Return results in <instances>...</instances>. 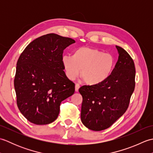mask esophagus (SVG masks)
<instances>
[{
  "label": "esophagus",
  "instance_id": "obj_1",
  "mask_svg": "<svg viewBox=\"0 0 153 153\" xmlns=\"http://www.w3.org/2000/svg\"><path fill=\"white\" fill-rule=\"evenodd\" d=\"M79 87H80L79 84V83H76V85H75V91H76V92L78 91H79Z\"/></svg>",
  "mask_w": 153,
  "mask_h": 153
}]
</instances>
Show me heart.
Instances as JSON below:
<instances>
[{
	"mask_svg": "<svg viewBox=\"0 0 153 153\" xmlns=\"http://www.w3.org/2000/svg\"><path fill=\"white\" fill-rule=\"evenodd\" d=\"M62 64L66 76L74 80L79 76L89 85H98L108 79L114 68L112 55L97 48L81 47L75 49L72 56L64 55Z\"/></svg>",
	"mask_w": 153,
	"mask_h": 153,
	"instance_id": "obj_1",
	"label": "heart"
}]
</instances>
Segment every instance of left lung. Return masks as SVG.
<instances>
[{
    "mask_svg": "<svg viewBox=\"0 0 153 153\" xmlns=\"http://www.w3.org/2000/svg\"><path fill=\"white\" fill-rule=\"evenodd\" d=\"M119 56L111 76L98 85H83L81 120L93 131L108 128L126 112L135 89L134 62L127 52L116 46Z\"/></svg>",
    "mask_w": 153,
    "mask_h": 153,
    "instance_id": "left-lung-1",
    "label": "left lung"
}]
</instances>
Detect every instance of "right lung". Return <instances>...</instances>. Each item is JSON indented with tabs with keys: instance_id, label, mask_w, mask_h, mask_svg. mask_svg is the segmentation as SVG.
<instances>
[{
	"instance_id": "right-lung-1",
	"label": "right lung",
	"mask_w": 153,
	"mask_h": 153,
	"mask_svg": "<svg viewBox=\"0 0 153 153\" xmlns=\"http://www.w3.org/2000/svg\"><path fill=\"white\" fill-rule=\"evenodd\" d=\"M49 33L35 39L19 56L14 88L19 111L28 121L45 125L58 118L62 100L71 96L75 84L64 71V50L75 43Z\"/></svg>"
}]
</instances>
